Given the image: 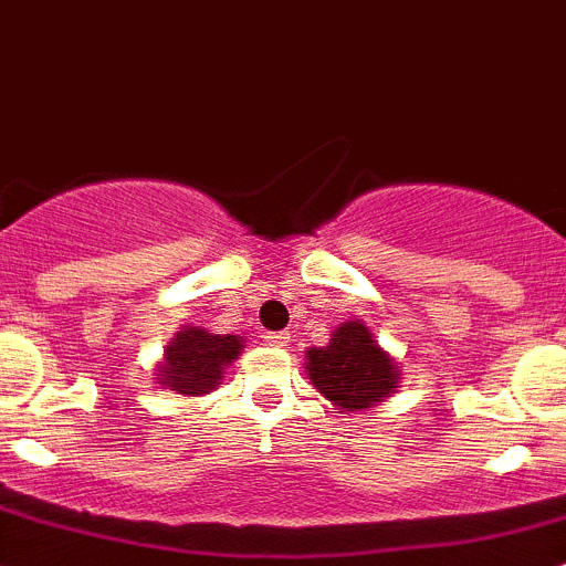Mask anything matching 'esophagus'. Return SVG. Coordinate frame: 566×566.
Masks as SVG:
<instances>
[{
    "label": "esophagus",
    "instance_id": "34e87169",
    "mask_svg": "<svg viewBox=\"0 0 566 566\" xmlns=\"http://www.w3.org/2000/svg\"><path fill=\"white\" fill-rule=\"evenodd\" d=\"M265 342L273 347H284L290 342V334H284V331H279V334H265Z\"/></svg>",
    "mask_w": 566,
    "mask_h": 566
}]
</instances>
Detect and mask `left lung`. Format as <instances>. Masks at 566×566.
<instances>
[{"instance_id": "1", "label": "left lung", "mask_w": 566, "mask_h": 566, "mask_svg": "<svg viewBox=\"0 0 566 566\" xmlns=\"http://www.w3.org/2000/svg\"><path fill=\"white\" fill-rule=\"evenodd\" d=\"M310 384L334 405V410H367L399 389L397 358L378 345L364 319H347L331 331L325 347L306 350Z\"/></svg>"}]
</instances>
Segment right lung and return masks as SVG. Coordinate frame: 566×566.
I'll use <instances>...</instances> for the list:
<instances>
[{
  "mask_svg": "<svg viewBox=\"0 0 566 566\" xmlns=\"http://www.w3.org/2000/svg\"><path fill=\"white\" fill-rule=\"evenodd\" d=\"M238 334H210L199 325H180L156 367V384L182 397H202L224 378V369L243 353Z\"/></svg>",
  "mask_w": 566,
  "mask_h": 566,
  "instance_id": "right-lung-1",
  "label": "right lung"
}]
</instances>
